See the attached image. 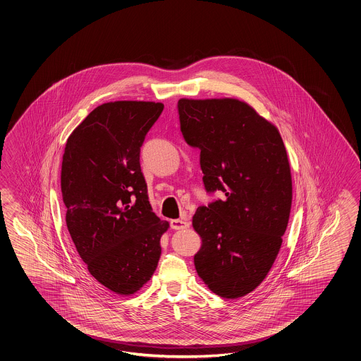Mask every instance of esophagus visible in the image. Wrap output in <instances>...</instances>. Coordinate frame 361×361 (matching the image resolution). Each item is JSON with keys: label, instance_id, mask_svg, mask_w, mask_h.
Listing matches in <instances>:
<instances>
[{"label": "esophagus", "instance_id": "esophagus-1", "mask_svg": "<svg viewBox=\"0 0 361 361\" xmlns=\"http://www.w3.org/2000/svg\"><path fill=\"white\" fill-rule=\"evenodd\" d=\"M189 227V221L186 219H172L171 220V228L172 229H185Z\"/></svg>", "mask_w": 361, "mask_h": 361}]
</instances>
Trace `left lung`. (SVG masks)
Listing matches in <instances>:
<instances>
[{"mask_svg":"<svg viewBox=\"0 0 361 361\" xmlns=\"http://www.w3.org/2000/svg\"><path fill=\"white\" fill-rule=\"evenodd\" d=\"M178 115L185 141L201 149L206 190L224 193L194 214L202 240L195 270L215 295L243 298L271 270L290 220L292 176L281 133L233 97H183Z\"/></svg>","mask_w":361,"mask_h":361,"instance_id":"left-lung-1","label":"left lung"}]
</instances>
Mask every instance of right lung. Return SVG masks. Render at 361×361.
Returning a JSON list of instances; mask_svg holds the SVG:
<instances>
[{
  "mask_svg": "<svg viewBox=\"0 0 361 361\" xmlns=\"http://www.w3.org/2000/svg\"><path fill=\"white\" fill-rule=\"evenodd\" d=\"M164 106L118 100L97 106L73 130L61 164L66 226L88 273L130 296L151 279L169 223L152 212L140 152Z\"/></svg>",
  "mask_w": 361,
  "mask_h": 361,
  "instance_id": "right-lung-1",
  "label": "right lung"
}]
</instances>
